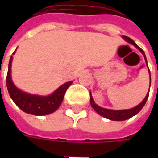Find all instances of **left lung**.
<instances>
[{"instance_id": "1", "label": "left lung", "mask_w": 158, "mask_h": 158, "mask_svg": "<svg viewBox=\"0 0 158 158\" xmlns=\"http://www.w3.org/2000/svg\"><path fill=\"white\" fill-rule=\"evenodd\" d=\"M123 38L126 41L130 43L131 45H135L136 48L139 50V52H141L145 57V60H146V64H147V61H146V55H145V52L143 51L142 49L139 47V45H137L135 43V41H133L132 40L127 37V36H123ZM149 74H150V86H151V73H150L149 70ZM150 90V89H149ZM148 96H149V91L146 94L145 99L143 100L141 102L139 103L138 106L133 107L131 109H126V110H111V109H106V108H103V107H101V106H97L96 103L94 102V100H93L92 96H91V94H90V105L93 107V109L96 111V113H98L101 116L104 117L106 118H108L110 120H113V121H123V120H126V119H129L130 118H132L133 116L136 115L137 113H139L140 110L142 109V107L145 106L146 101L148 99Z\"/></svg>"}]
</instances>
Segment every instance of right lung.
<instances>
[{"mask_svg": "<svg viewBox=\"0 0 158 158\" xmlns=\"http://www.w3.org/2000/svg\"><path fill=\"white\" fill-rule=\"evenodd\" d=\"M15 52H13V54ZM12 61V56L10 57L9 61L8 71L6 75V87L10 97L14 103L23 112L36 116H43L54 113L61 105L66 90L72 85V81L63 84L52 94L47 96H37L23 92L18 89L12 82L11 77Z\"/></svg>", "mask_w": 158, "mask_h": 158, "instance_id": "obj_1", "label": "right lung"}]
</instances>
